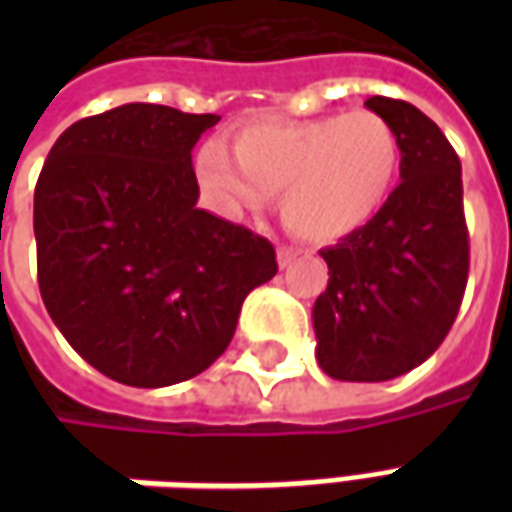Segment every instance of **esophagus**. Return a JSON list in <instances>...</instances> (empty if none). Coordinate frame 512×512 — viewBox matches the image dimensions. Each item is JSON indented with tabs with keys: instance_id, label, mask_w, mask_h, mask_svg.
<instances>
[{
	"instance_id": "esophagus-1",
	"label": "esophagus",
	"mask_w": 512,
	"mask_h": 512,
	"mask_svg": "<svg viewBox=\"0 0 512 512\" xmlns=\"http://www.w3.org/2000/svg\"><path fill=\"white\" fill-rule=\"evenodd\" d=\"M296 260H299V249H293V246H279L277 249L279 268H290Z\"/></svg>"
}]
</instances>
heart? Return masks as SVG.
<instances>
[{
  "label": "heart",
  "mask_w": 512,
  "mask_h": 512,
  "mask_svg": "<svg viewBox=\"0 0 512 512\" xmlns=\"http://www.w3.org/2000/svg\"><path fill=\"white\" fill-rule=\"evenodd\" d=\"M400 167V136L373 109L246 123L230 134V153L208 142L194 161L202 191L227 216L260 211L271 194H282V219L318 244L373 222L395 191Z\"/></svg>",
  "instance_id": "heart-1"
}]
</instances>
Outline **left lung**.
<instances>
[{
    "instance_id": "8db88e82",
    "label": "left lung",
    "mask_w": 512,
    "mask_h": 512,
    "mask_svg": "<svg viewBox=\"0 0 512 512\" xmlns=\"http://www.w3.org/2000/svg\"><path fill=\"white\" fill-rule=\"evenodd\" d=\"M403 145L400 186L373 222L321 249L329 285L312 307L315 359L337 381H389L450 332L469 277L461 161L417 106L365 101Z\"/></svg>"
}]
</instances>
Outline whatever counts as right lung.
I'll return each mask as SVG.
<instances>
[{
  "mask_svg": "<svg viewBox=\"0 0 512 512\" xmlns=\"http://www.w3.org/2000/svg\"><path fill=\"white\" fill-rule=\"evenodd\" d=\"M219 115L123 104L65 128L35 186L38 285L76 354L126 386L200 376L274 246L197 208L191 150Z\"/></svg>",
  "mask_w": 512,
  "mask_h": 512,
  "instance_id": "add662e5",
  "label": "right lung"
}]
</instances>
